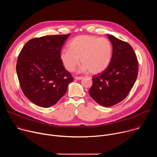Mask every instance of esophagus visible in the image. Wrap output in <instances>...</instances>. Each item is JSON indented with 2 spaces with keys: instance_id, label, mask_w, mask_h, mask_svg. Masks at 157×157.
Listing matches in <instances>:
<instances>
[{
  "instance_id": "34e87169",
  "label": "esophagus",
  "mask_w": 157,
  "mask_h": 157,
  "mask_svg": "<svg viewBox=\"0 0 157 157\" xmlns=\"http://www.w3.org/2000/svg\"><path fill=\"white\" fill-rule=\"evenodd\" d=\"M84 78L83 77H75V79H76V80H81V79H82Z\"/></svg>"
}]
</instances>
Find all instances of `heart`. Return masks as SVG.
Wrapping results in <instances>:
<instances>
[{"mask_svg": "<svg viewBox=\"0 0 157 157\" xmlns=\"http://www.w3.org/2000/svg\"><path fill=\"white\" fill-rule=\"evenodd\" d=\"M60 53L64 68L73 71L81 61L82 71H89L97 75L104 72L110 65L113 58V48L107 38L91 35H79L74 38Z\"/></svg>", "mask_w": 157, "mask_h": 157, "instance_id": "b5f03b06", "label": "heart"}]
</instances>
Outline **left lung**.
<instances>
[{
	"mask_svg": "<svg viewBox=\"0 0 157 157\" xmlns=\"http://www.w3.org/2000/svg\"><path fill=\"white\" fill-rule=\"evenodd\" d=\"M113 44V58L108 68L93 76L89 95L99 104L113 106L124 100L137 78L138 61L130 44L112 35H107Z\"/></svg>",
	"mask_w": 157,
	"mask_h": 157,
	"instance_id": "obj_1",
	"label": "left lung"
}]
</instances>
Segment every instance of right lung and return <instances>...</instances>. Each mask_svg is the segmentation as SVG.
<instances>
[{"label":"right lung","mask_w":157,"mask_h":157,"mask_svg":"<svg viewBox=\"0 0 157 157\" xmlns=\"http://www.w3.org/2000/svg\"><path fill=\"white\" fill-rule=\"evenodd\" d=\"M70 34L48 35L29 40L21 49L16 70L21 90L35 104L49 107L65 94L73 78L60 58Z\"/></svg>","instance_id":"add662e5"}]
</instances>
